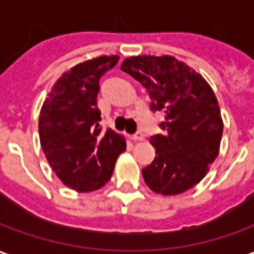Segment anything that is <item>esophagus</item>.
<instances>
[{"instance_id":"obj_1","label":"esophagus","mask_w":254,"mask_h":254,"mask_svg":"<svg viewBox=\"0 0 254 254\" xmlns=\"http://www.w3.org/2000/svg\"><path fill=\"white\" fill-rule=\"evenodd\" d=\"M129 137H130V140H133V141H141V140H144V134L141 132H137L134 133V134H130Z\"/></svg>"}]
</instances>
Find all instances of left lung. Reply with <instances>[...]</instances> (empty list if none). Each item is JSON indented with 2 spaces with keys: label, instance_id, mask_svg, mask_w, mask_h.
I'll return each instance as SVG.
<instances>
[{
  "label": "left lung",
  "instance_id": "obj_1",
  "mask_svg": "<svg viewBox=\"0 0 254 254\" xmlns=\"http://www.w3.org/2000/svg\"><path fill=\"white\" fill-rule=\"evenodd\" d=\"M121 70L145 87L151 110L165 113V134L149 138L156 156L143 169L144 181L163 196L189 190L219 154L223 121L212 88L200 73L170 56L127 58Z\"/></svg>",
  "mask_w": 254,
  "mask_h": 254
}]
</instances>
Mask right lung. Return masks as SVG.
Here are the masks:
<instances>
[{"label":"right lung","mask_w":254,"mask_h":254,"mask_svg":"<svg viewBox=\"0 0 254 254\" xmlns=\"http://www.w3.org/2000/svg\"><path fill=\"white\" fill-rule=\"evenodd\" d=\"M118 58L102 56L73 66L58 78L42 106V149L64 185L77 191L105 187L127 148L124 136L110 127L102 132L99 125V80Z\"/></svg>","instance_id":"1"}]
</instances>
